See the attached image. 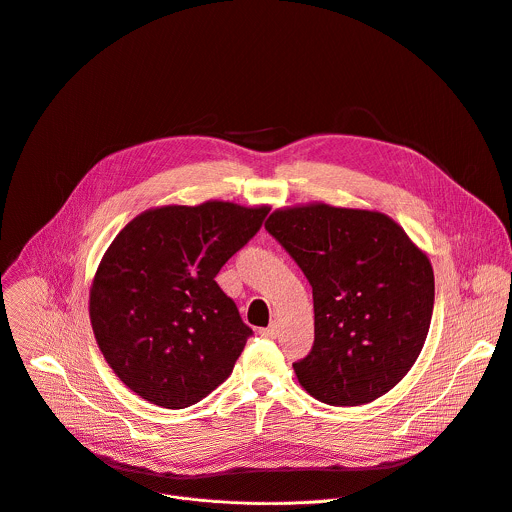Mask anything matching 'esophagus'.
Masks as SVG:
<instances>
[{"label":"esophagus","mask_w":512,"mask_h":512,"mask_svg":"<svg viewBox=\"0 0 512 512\" xmlns=\"http://www.w3.org/2000/svg\"><path fill=\"white\" fill-rule=\"evenodd\" d=\"M277 333H280V324H277V322H271L267 329H261V331H259V335L265 337V339H275Z\"/></svg>","instance_id":"1"}]
</instances>
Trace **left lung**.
Instances as JSON below:
<instances>
[{"mask_svg":"<svg viewBox=\"0 0 512 512\" xmlns=\"http://www.w3.org/2000/svg\"><path fill=\"white\" fill-rule=\"evenodd\" d=\"M265 228L312 286L314 345L294 363L302 388L331 406H359L390 392L431 327L429 257L376 210L316 202L271 212Z\"/></svg>","mask_w":512,"mask_h":512,"instance_id":"obj_1","label":"left lung"}]
</instances>
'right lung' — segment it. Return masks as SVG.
<instances>
[{"label": "right lung", "mask_w": 512, "mask_h": 512, "mask_svg": "<svg viewBox=\"0 0 512 512\" xmlns=\"http://www.w3.org/2000/svg\"><path fill=\"white\" fill-rule=\"evenodd\" d=\"M267 212L218 200L161 206L118 232L91 284L89 318L108 365L132 392L177 410L232 374L253 331L216 275Z\"/></svg>", "instance_id": "right-lung-1"}]
</instances>
